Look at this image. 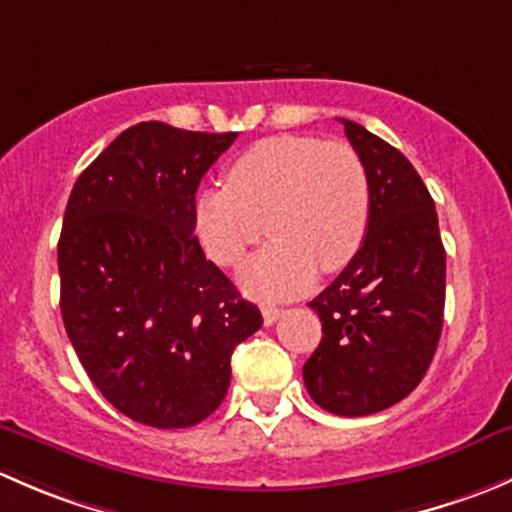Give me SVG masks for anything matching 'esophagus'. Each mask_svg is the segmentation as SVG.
<instances>
[{"label":"esophagus","mask_w":512,"mask_h":512,"mask_svg":"<svg viewBox=\"0 0 512 512\" xmlns=\"http://www.w3.org/2000/svg\"><path fill=\"white\" fill-rule=\"evenodd\" d=\"M277 317H280V307H275V304H262V319H265V324H275Z\"/></svg>","instance_id":"esophagus-1"}]
</instances>
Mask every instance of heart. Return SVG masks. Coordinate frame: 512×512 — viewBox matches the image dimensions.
<instances>
[{
	"instance_id": "b5f03b06",
	"label": "heart",
	"mask_w": 512,
	"mask_h": 512,
	"mask_svg": "<svg viewBox=\"0 0 512 512\" xmlns=\"http://www.w3.org/2000/svg\"><path fill=\"white\" fill-rule=\"evenodd\" d=\"M371 220L369 175L349 143L270 136L227 168L225 185L195 203L200 245L220 267H240L265 223L275 240L245 272L257 297H297L317 272H339L359 255Z\"/></svg>"
}]
</instances>
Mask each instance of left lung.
Wrapping results in <instances>:
<instances>
[{
    "label": "left lung",
    "instance_id": "8db88e82",
    "mask_svg": "<svg viewBox=\"0 0 512 512\" xmlns=\"http://www.w3.org/2000/svg\"><path fill=\"white\" fill-rule=\"evenodd\" d=\"M342 123L369 175L371 220L359 255L309 302L322 342L302 374L314 404L354 418L399 404L426 376L443 327L446 250L409 158L359 123Z\"/></svg>",
    "mask_w": 512,
    "mask_h": 512
}]
</instances>
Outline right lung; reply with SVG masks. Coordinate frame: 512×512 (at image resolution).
<instances>
[{"label": "right lung", "instance_id": "1", "mask_svg": "<svg viewBox=\"0 0 512 512\" xmlns=\"http://www.w3.org/2000/svg\"><path fill=\"white\" fill-rule=\"evenodd\" d=\"M237 133L146 121L76 180L59 237L61 317L108 404L156 428H188L223 404L230 356L260 309L205 260L195 193Z\"/></svg>", "mask_w": 512, "mask_h": 512}]
</instances>
